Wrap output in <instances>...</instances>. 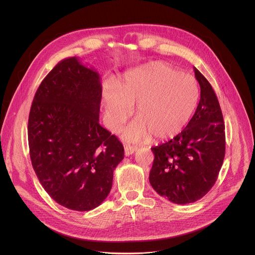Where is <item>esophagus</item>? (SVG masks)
Wrapping results in <instances>:
<instances>
[{"mask_svg": "<svg viewBox=\"0 0 255 255\" xmlns=\"http://www.w3.org/2000/svg\"><path fill=\"white\" fill-rule=\"evenodd\" d=\"M136 150H137V147H135V146L128 145V144L125 146V154H126V156H129V155L133 154Z\"/></svg>", "mask_w": 255, "mask_h": 255, "instance_id": "obj_1", "label": "esophagus"}]
</instances>
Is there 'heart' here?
Returning a JSON list of instances; mask_svg holds the SVG:
<instances>
[{
    "label": "heart",
    "mask_w": 255,
    "mask_h": 255,
    "mask_svg": "<svg viewBox=\"0 0 255 255\" xmlns=\"http://www.w3.org/2000/svg\"><path fill=\"white\" fill-rule=\"evenodd\" d=\"M107 124L118 131L136 104L138 118L125 130L124 137L137 141L149 137L171 138L189 121L198 100L195 79L170 66L155 62L125 73L117 89L104 91Z\"/></svg>",
    "instance_id": "1"
}]
</instances>
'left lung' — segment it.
I'll use <instances>...</instances> for the list:
<instances>
[{"label": "left lung", "instance_id": "8db88e82", "mask_svg": "<svg viewBox=\"0 0 255 255\" xmlns=\"http://www.w3.org/2000/svg\"><path fill=\"white\" fill-rule=\"evenodd\" d=\"M194 74L200 100L193 117L173 139L151 148L155 158L150 184L177 204L202 198L216 182L225 157V124L217 96L196 68Z\"/></svg>", "mask_w": 255, "mask_h": 255}]
</instances>
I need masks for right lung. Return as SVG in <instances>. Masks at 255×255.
<instances>
[{
	"instance_id": "right-lung-1",
	"label": "right lung",
	"mask_w": 255,
	"mask_h": 255,
	"mask_svg": "<svg viewBox=\"0 0 255 255\" xmlns=\"http://www.w3.org/2000/svg\"><path fill=\"white\" fill-rule=\"evenodd\" d=\"M99 73L75 57L61 61L37 89L28 119L32 167L60 205L89 211L108 196L124 146L99 124Z\"/></svg>"
}]
</instances>
